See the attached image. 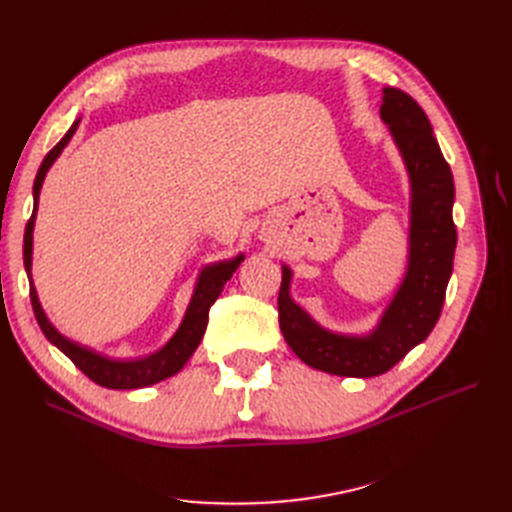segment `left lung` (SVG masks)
I'll use <instances>...</instances> for the list:
<instances>
[{
    "instance_id": "left-lung-1",
    "label": "left lung",
    "mask_w": 512,
    "mask_h": 512,
    "mask_svg": "<svg viewBox=\"0 0 512 512\" xmlns=\"http://www.w3.org/2000/svg\"><path fill=\"white\" fill-rule=\"evenodd\" d=\"M380 117L389 126L410 177L408 271L376 329L342 335L322 329L290 299V269L282 267L277 297L280 329L299 359L320 371L350 378H374L389 371L425 342L442 312L453 273L457 228L453 222L455 183L425 111L406 91L382 89Z\"/></svg>"
}]
</instances>
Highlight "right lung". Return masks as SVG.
<instances>
[{"instance_id":"add662e5","label":"right lung","mask_w":512,"mask_h":512,"mask_svg":"<svg viewBox=\"0 0 512 512\" xmlns=\"http://www.w3.org/2000/svg\"><path fill=\"white\" fill-rule=\"evenodd\" d=\"M79 121L76 119L72 123V128L66 132V136L46 153V158L42 160L38 175L34 181V213L29 218L25 226V237H23V262H25V271L29 277V299H32V307L36 320L40 324V329L44 337L49 339L53 346H57L61 352H64L68 359L79 367L83 374L94 380L100 386H106V389H143V386L156 384L160 380H166L170 376H175L177 371L188 363L194 350L198 348L200 339L205 335L207 329V320H209V307L215 303V299L220 297V292L224 284L230 280L232 273L237 271V267L243 262V254L232 260H222L215 262V265H207L198 275V282L194 286L192 301L185 309L183 322L179 324L177 333L168 339V344L160 348L158 352H153L145 359H134V361H117V359H108V356L91 350L87 346H81L72 342V339L61 335L53 324L46 318L44 309L38 301V292L32 282V243H34V222H36V211H38V198L42 190V181L46 177V170L53 166V162L59 158V153L64 151V147L70 143L72 134L79 128Z\"/></svg>"}]
</instances>
